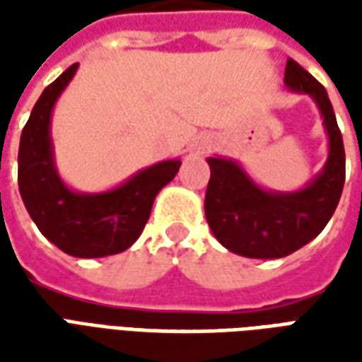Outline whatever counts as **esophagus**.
I'll return each instance as SVG.
<instances>
[{
  "label": "esophagus",
  "instance_id": "obj_1",
  "mask_svg": "<svg viewBox=\"0 0 362 362\" xmlns=\"http://www.w3.org/2000/svg\"><path fill=\"white\" fill-rule=\"evenodd\" d=\"M207 147H209V143L207 141L202 143V145H197L196 147V153H205V151H207Z\"/></svg>",
  "mask_w": 362,
  "mask_h": 362
}]
</instances>
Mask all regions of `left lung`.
Instances as JSON below:
<instances>
[{"instance_id": "obj_1", "label": "left lung", "mask_w": 362, "mask_h": 362, "mask_svg": "<svg viewBox=\"0 0 362 362\" xmlns=\"http://www.w3.org/2000/svg\"><path fill=\"white\" fill-rule=\"evenodd\" d=\"M283 81L288 90L308 95L318 106L327 158L310 182L291 192L259 186L235 158H207L211 178L205 192V219L213 236L244 258H285L314 240L332 219L345 184L341 132L326 89L295 59H287Z\"/></svg>"}]
</instances>
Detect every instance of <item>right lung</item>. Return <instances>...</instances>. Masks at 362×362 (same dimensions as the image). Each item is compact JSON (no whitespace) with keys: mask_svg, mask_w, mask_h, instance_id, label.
Masks as SVG:
<instances>
[{"mask_svg":"<svg viewBox=\"0 0 362 362\" xmlns=\"http://www.w3.org/2000/svg\"><path fill=\"white\" fill-rule=\"evenodd\" d=\"M77 67H67L48 85L30 112L19 143V192L30 219L54 246L75 258H104L127 250L139 238L155 197L176 176L182 160L155 163L104 192L69 188L56 166L52 112Z\"/></svg>","mask_w":362,"mask_h":362,"instance_id":"right-lung-1","label":"right lung"}]
</instances>
